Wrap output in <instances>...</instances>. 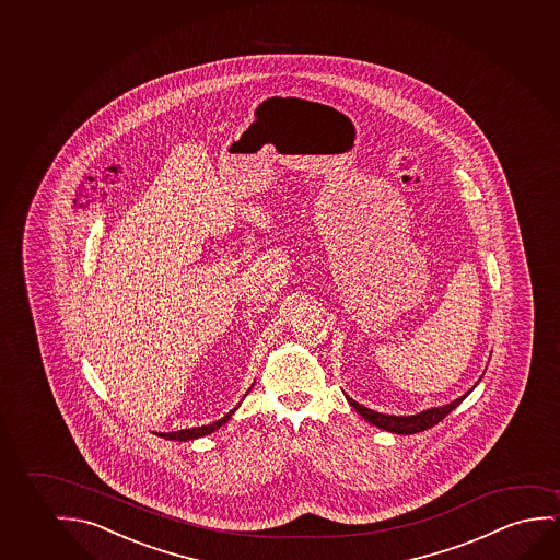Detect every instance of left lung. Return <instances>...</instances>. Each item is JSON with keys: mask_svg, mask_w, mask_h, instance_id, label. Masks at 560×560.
I'll use <instances>...</instances> for the list:
<instances>
[{"mask_svg": "<svg viewBox=\"0 0 560 560\" xmlns=\"http://www.w3.org/2000/svg\"><path fill=\"white\" fill-rule=\"evenodd\" d=\"M480 380H478V382H480ZM478 382L474 384V387L478 386ZM472 389H468L465 395H460L458 399L447 402V405H443V407H432V409L420 410L417 415H409V417H395V415L376 412V410L364 407L361 402L353 401L349 395H346V399L349 401V405H351L366 422H371L372 425L382 428V430H386V432L410 435V433L424 432L428 428L440 424L443 418L450 415L451 410L457 409L458 405L465 401Z\"/></svg>", "mask_w": 560, "mask_h": 560, "instance_id": "obj_1", "label": "left lung"}]
</instances>
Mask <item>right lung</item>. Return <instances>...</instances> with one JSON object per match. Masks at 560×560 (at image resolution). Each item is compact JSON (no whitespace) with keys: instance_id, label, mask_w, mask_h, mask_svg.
<instances>
[{"instance_id":"1","label":"right lung","mask_w":560,"mask_h":560,"mask_svg":"<svg viewBox=\"0 0 560 560\" xmlns=\"http://www.w3.org/2000/svg\"><path fill=\"white\" fill-rule=\"evenodd\" d=\"M249 389H252V387H249ZM247 394H249V392H247ZM242 401H244V399H242ZM240 405H242V402H237V407H240ZM237 407H234V409L230 410L229 415H224L221 420H217L213 424L197 425V428H186V430H180V432L159 433V435L165 438V440H173V442H194V440H199V438H203V435L217 432L221 425L226 424L230 418H232V415L236 412Z\"/></svg>"}]
</instances>
